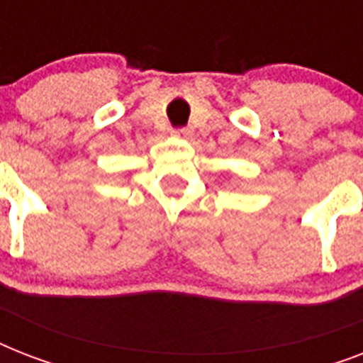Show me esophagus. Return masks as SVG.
Masks as SVG:
<instances>
[{
    "label": "esophagus",
    "mask_w": 363,
    "mask_h": 363,
    "mask_svg": "<svg viewBox=\"0 0 363 363\" xmlns=\"http://www.w3.org/2000/svg\"><path fill=\"white\" fill-rule=\"evenodd\" d=\"M173 135L175 137H181V139H188V137H192L194 135V130L192 128H175L173 130Z\"/></svg>",
    "instance_id": "esophagus-1"
}]
</instances>
